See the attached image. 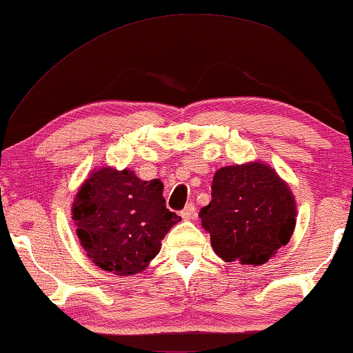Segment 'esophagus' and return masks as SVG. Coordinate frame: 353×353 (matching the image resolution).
Instances as JSON below:
<instances>
[{
	"label": "esophagus",
	"mask_w": 353,
	"mask_h": 353,
	"mask_svg": "<svg viewBox=\"0 0 353 353\" xmlns=\"http://www.w3.org/2000/svg\"><path fill=\"white\" fill-rule=\"evenodd\" d=\"M181 216L184 218V220H194V218L197 216V210H195V205L194 203H187L185 208L181 212Z\"/></svg>",
	"instance_id": "obj_1"
}]
</instances>
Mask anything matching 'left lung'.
<instances>
[{
    "instance_id": "obj_1",
    "label": "left lung",
    "mask_w": 353,
    "mask_h": 353,
    "mask_svg": "<svg viewBox=\"0 0 353 353\" xmlns=\"http://www.w3.org/2000/svg\"><path fill=\"white\" fill-rule=\"evenodd\" d=\"M199 216L223 261L261 265L292 238L296 205L270 166L234 164L215 172L212 202Z\"/></svg>"
}]
</instances>
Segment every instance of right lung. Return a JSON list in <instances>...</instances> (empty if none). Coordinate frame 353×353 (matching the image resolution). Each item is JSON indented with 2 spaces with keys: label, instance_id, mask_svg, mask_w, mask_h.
I'll return each instance as SVG.
<instances>
[{
  "label": "right lung",
  "instance_id": "1",
  "mask_svg": "<svg viewBox=\"0 0 353 353\" xmlns=\"http://www.w3.org/2000/svg\"><path fill=\"white\" fill-rule=\"evenodd\" d=\"M73 220L86 256L102 270L125 276L153 261L181 216L166 208L161 181L102 168L79 189Z\"/></svg>",
  "mask_w": 353,
  "mask_h": 353
}]
</instances>
